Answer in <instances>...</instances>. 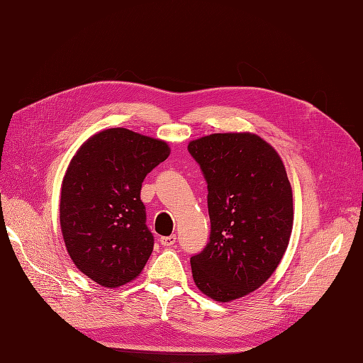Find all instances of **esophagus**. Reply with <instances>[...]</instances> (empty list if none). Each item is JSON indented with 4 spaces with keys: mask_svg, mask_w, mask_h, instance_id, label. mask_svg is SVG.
Returning <instances> with one entry per match:
<instances>
[{
    "mask_svg": "<svg viewBox=\"0 0 363 363\" xmlns=\"http://www.w3.org/2000/svg\"><path fill=\"white\" fill-rule=\"evenodd\" d=\"M175 235H171V236H162L160 238V244L163 245V247H171V245H174L175 244Z\"/></svg>",
    "mask_w": 363,
    "mask_h": 363,
    "instance_id": "1",
    "label": "esophagus"
}]
</instances>
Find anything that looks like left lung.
I'll return each mask as SVG.
<instances>
[{"mask_svg":"<svg viewBox=\"0 0 363 363\" xmlns=\"http://www.w3.org/2000/svg\"><path fill=\"white\" fill-rule=\"evenodd\" d=\"M188 150L207 182L211 238L191 257L194 281L215 301L260 288L288 248L294 224L292 188L268 142L252 133H215Z\"/></svg>","mask_w":363,"mask_h":363,"instance_id":"obj_1","label":"left lung"}]
</instances>
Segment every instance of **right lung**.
<instances>
[{
	"label": "right lung",
	"instance_id": "obj_1",
	"mask_svg": "<svg viewBox=\"0 0 363 363\" xmlns=\"http://www.w3.org/2000/svg\"><path fill=\"white\" fill-rule=\"evenodd\" d=\"M169 151L164 140L118 127L87 139L69 162L60 194L63 240L74 265L101 286L135 280L151 256L140 188Z\"/></svg>",
	"mask_w": 363,
	"mask_h": 363
}]
</instances>
